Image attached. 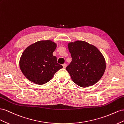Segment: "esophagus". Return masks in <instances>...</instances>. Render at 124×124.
<instances>
[{"label":"esophagus","instance_id":"esophagus-1","mask_svg":"<svg viewBox=\"0 0 124 124\" xmlns=\"http://www.w3.org/2000/svg\"><path fill=\"white\" fill-rule=\"evenodd\" d=\"M63 68L65 69L66 67L67 66V64H63Z\"/></svg>","mask_w":124,"mask_h":124}]
</instances>
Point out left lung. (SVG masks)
<instances>
[{
    "instance_id": "1",
    "label": "left lung",
    "mask_w": 124,
    "mask_h": 124,
    "mask_svg": "<svg viewBox=\"0 0 124 124\" xmlns=\"http://www.w3.org/2000/svg\"><path fill=\"white\" fill-rule=\"evenodd\" d=\"M68 46L72 60L66 70L73 82L83 88L97 83L106 69L105 60L100 51L83 40L69 42Z\"/></svg>"
}]
</instances>
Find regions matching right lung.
I'll use <instances>...</instances> for the list:
<instances>
[{
    "label": "right lung",
    "instance_id": "1",
    "mask_svg": "<svg viewBox=\"0 0 124 124\" xmlns=\"http://www.w3.org/2000/svg\"><path fill=\"white\" fill-rule=\"evenodd\" d=\"M56 48L55 42L47 40L37 41L25 49L20 58L19 66L27 79L36 84L43 85L63 68L57 63L56 56L53 55Z\"/></svg>",
    "mask_w": 124,
    "mask_h": 124
}]
</instances>
